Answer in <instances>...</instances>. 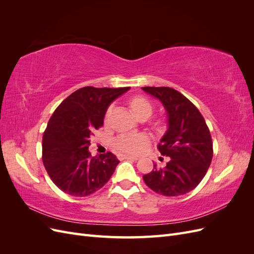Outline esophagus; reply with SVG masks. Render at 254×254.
I'll return each mask as SVG.
<instances>
[{
  "mask_svg": "<svg viewBox=\"0 0 254 254\" xmlns=\"http://www.w3.org/2000/svg\"><path fill=\"white\" fill-rule=\"evenodd\" d=\"M120 159H127V160H134V161H136L137 159V157H135V156H129V155H120Z\"/></svg>",
  "mask_w": 254,
  "mask_h": 254,
  "instance_id": "1",
  "label": "esophagus"
}]
</instances>
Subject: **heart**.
Wrapping results in <instances>:
<instances>
[{
  "label": "heart",
  "mask_w": 254,
  "mask_h": 254,
  "mask_svg": "<svg viewBox=\"0 0 254 254\" xmlns=\"http://www.w3.org/2000/svg\"><path fill=\"white\" fill-rule=\"evenodd\" d=\"M131 110L133 111L136 118L144 114H151L152 105L145 97L135 96L130 99L129 103ZM111 108L107 111L106 118L109 117ZM149 143V137L143 133H129L122 134L118 136L114 141V147L121 153H127V155H135L141 152Z\"/></svg>",
  "instance_id": "1"
}]
</instances>
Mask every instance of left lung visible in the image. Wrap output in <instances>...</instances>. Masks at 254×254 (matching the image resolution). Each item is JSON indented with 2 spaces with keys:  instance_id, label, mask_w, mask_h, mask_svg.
Returning <instances> with one entry per match:
<instances>
[{
  "instance_id": "1",
  "label": "left lung",
  "mask_w": 254,
  "mask_h": 254,
  "mask_svg": "<svg viewBox=\"0 0 254 254\" xmlns=\"http://www.w3.org/2000/svg\"><path fill=\"white\" fill-rule=\"evenodd\" d=\"M142 90L162 103L167 114V130L160 140L161 155L170 157L164 167L153 163L143 176L147 187L163 196H180L194 190L203 179L213 158L210 130L201 113L182 95L168 87Z\"/></svg>"
}]
</instances>
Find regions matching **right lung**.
Listing matches in <instances>:
<instances>
[{"instance_id": "obj_1", "label": "right lung", "mask_w": 254, "mask_h": 254, "mask_svg": "<svg viewBox=\"0 0 254 254\" xmlns=\"http://www.w3.org/2000/svg\"><path fill=\"white\" fill-rule=\"evenodd\" d=\"M130 88L84 87L61 103L42 139V160L52 181L64 193L84 197L101 190L120 163L112 152L92 157L90 137L104 124L110 104Z\"/></svg>"}]
</instances>
